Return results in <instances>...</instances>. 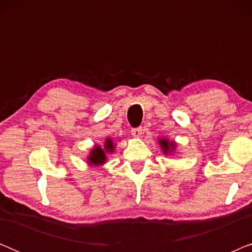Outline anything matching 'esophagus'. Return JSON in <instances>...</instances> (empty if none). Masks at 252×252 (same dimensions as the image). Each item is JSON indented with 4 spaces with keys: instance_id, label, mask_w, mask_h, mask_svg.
Segmentation results:
<instances>
[{
    "instance_id": "obj_1",
    "label": "esophagus",
    "mask_w": 252,
    "mask_h": 252,
    "mask_svg": "<svg viewBox=\"0 0 252 252\" xmlns=\"http://www.w3.org/2000/svg\"><path fill=\"white\" fill-rule=\"evenodd\" d=\"M142 127H137V128H133L132 130H130V133H132V135L134 137H140L141 135H142Z\"/></svg>"
}]
</instances>
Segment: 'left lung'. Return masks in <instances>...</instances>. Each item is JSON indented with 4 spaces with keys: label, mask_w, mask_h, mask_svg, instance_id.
Masks as SVG:
<instances>
[{
    "label": "left lung",
    "mask_w": 252,
    "mask_h": 252,
    "mask_svg": "<svg viewBox=\"0 0 252 252\" xmlns=\"http://www.w3.org/2000/svg\"><path fill=\"white\" fill-rule=\"evenodd\" d=\"M158 143H159L160 149L165 156H172L177 149V143L174 141H170L166 137H158Z\"/></svg>",
    "instance_id": "1"
}]
</instances>
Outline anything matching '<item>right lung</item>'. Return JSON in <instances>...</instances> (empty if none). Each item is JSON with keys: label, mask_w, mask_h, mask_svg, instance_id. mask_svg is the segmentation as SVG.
I'll return each instance as SVG.
<instances>
[{"label": "right lung", "mask_w": 252, "mask_h": 252, "mask_svg": "<svg viewBox=\"0 0 252 252\" xmlns=\"http://www.w3.org/2000/svg\"><path fill=\"white\" fill-rule=\"evenodd\" d=\"M116 146L111 137H106L103 146L95 144L91 149V153L87 156V163L89 166H103L108 161V155L115 153Z\"/></svg>", "instance_id": "right-lung-1"}]
</instances>
